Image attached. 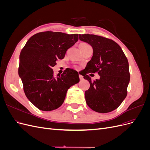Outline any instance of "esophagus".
Wrapping results in <instances>:
<instances>
[{
	"instance_id": "34e87169",
	"label": "esophagus",
	"mask_w": 150,
	"mask_h": 150,
	"mask_svg": "<svg viewBox=\"0 0 150 150\" xmlns=\"http://www.w3.org/2000/svg\"><path fill=\"white\" fill-rule=\"evenodd\" d=\"M79 79H80V80H83V76L82 75L79 74Z\"/></svg>"
}]
</instances>
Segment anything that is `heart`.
Wrapping results in <instances>:
<instances>
[{
    "instance_id": "heart-1",
    "label": "heart",
    "mask_w": 150,
    "mask_h": 150,
    "mask_svg": "<svg viewBox=\"0 0 150 150\" xmlns=\"http://www.w3.org/2000/svg\"><path fill=\"white\" fill-rule=\"evenodd\" d=\"M89 46H90L88 44V43H86V42H82V43H81L80 44H79V48H84V47H89Z\"/></svg>"
}]
</instances>
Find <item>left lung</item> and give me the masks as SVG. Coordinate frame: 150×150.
<instances>
[{"mask_svg":"<svg viewBox=\"0 0 150 150\" xmlns=\"http://www.w3.org/2000/svg\"><path fill=\"white\" fill-rule=\"evenodd\" d=\"M79 37L93 49L91 60L83 74L90 84L89 89L85 91L86 102L98 112L114 111L128 93L130 74L127 57L119 45L110 39L94 34H79ZM92 72H98L100 78L92 81L88 75Z\"/></svg>","mask_w":150,"mask_h":150,"instance_id":"8db88e82","label":"left lung"}]
</instances>
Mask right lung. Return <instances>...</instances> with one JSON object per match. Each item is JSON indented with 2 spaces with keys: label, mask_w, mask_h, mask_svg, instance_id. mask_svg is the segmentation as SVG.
<instances>
[{
  "label": "right lung",
  "mask_w": 150,
  "mask_h": 150,
  "mask_svg": "<svg viewBox=\"0 0 150 150\" xmlns=\"http://www.w3.org/2000/svg\"><path fill=\"white\" fill-rule=\"evenodd\" d=\"M78 40V34L45 31L34 34L20 54L19 75L26 97L39 110L49 111L60 107L71 86L79 83L76 71L67 68L54 75L57 59Z\"/></svg>",
  "instance_id": "1"
}]
</instances>
